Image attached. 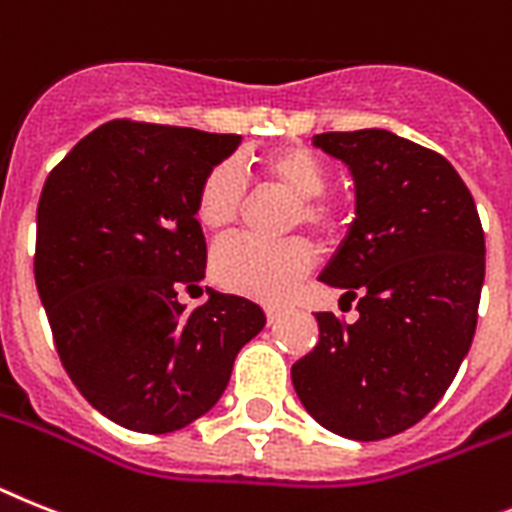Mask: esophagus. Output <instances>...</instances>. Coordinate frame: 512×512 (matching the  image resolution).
I'll return each instance as SVG.
<instances>
[{
	"label": "esophagus",
	"mask_w": 512,
	"mask_h": 512,
	"mask_svg": "<svg viewBox=\"0 0 512 512\" xmlns=\"http://www.w3.org/2000/svg\"><path fill=\"white\" fill-rule=\"evenodd\" d=\"M281 315H283V307H278V304H268V307H265V317H268V322L278 320Z\"/></svg>",
	"instance_id": "34e87169"
}]
</instances>
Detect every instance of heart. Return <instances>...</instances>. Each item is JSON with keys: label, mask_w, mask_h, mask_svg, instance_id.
Listing matches in <instances>:
<instances>
[{"label": "heart", "mask_w": 512, "mask_h": 512, "mask_svg": "<svg viewBox=\"0 0 512 512\" xmlns=\"http://www.w3.org/2000/svg\"><path fill=\"white\" fill-rule=\"evenodd\" d=\"M249 174L265 187H276L294 197L289 226H307L312 234L328 239L341 226V205L330 195L328 163L307 145H278L252 158ZM247 197V182L234 163H216L203 174L195 192V218L208 234H226L236 223ZM315 263L312 244L304 236H286L278 242L229 239L213 252V278L236 294L281 302L294 291Z\"/></svg>", "instance_id": "b5f03b06"}]
</instances>
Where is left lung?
Masks as SVG:
<instances>
[{
    "label": "left lung",
    "instance_id": "8db88e82",
    "mask_svg": "<svg viewBox=\"0 0 512 512\" xmlns=\"http://www.w3.org/2000/svg\"><path fill=\"white\" fill-rule=\"evenodd\" d=\"M354 174L356 218L320 281L356 322L317 312L320 341L291 367L304 409L349 440H385L435 409L471 349L484 283L474 197L435 150L388 130L322 132Z\"/></svg>",
    "mask_w": 512,
    "mask_h": 512
}]
</instances>
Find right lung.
Returning a JSON list of instances; mask_svg holds the SVG:
<instances>
[{"label":"right lung","mask_w":512,"mask_h":512,"mask_svg":"<svg viewBox=\"0 0 512 512\" xmlns=\"http://www.w3.org/2000/svg\"><path fill=\"white\" fill-rule=\"evenodd\" d=\"M239 135L114 119L46 176L33 273L75 388L106 419L166 435L208 414L244 343L255 302L208 289L192 312L179 289L205 278L195 192Z\"/></svg>","instance_id":"right-lung-1"}]
</instances>
